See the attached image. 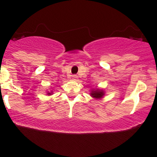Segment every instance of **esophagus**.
Instances as JSON below:
<instances>
[{
  "label": "esophagus",
  "instance_id": "1",
  "mask_svg": "<svg viewBox=\"0 0 157 157\" xmlns=\"http://www.w3.org/2000/svg\"><path fill=\"white\" fill-rule=\"evenodd\" d=\"M72 79H73V80H76L77 79V75H73L72 76Z\"/></svg>",
  "mask_w": 157,
  "mask_h": 157
}]
</instances>
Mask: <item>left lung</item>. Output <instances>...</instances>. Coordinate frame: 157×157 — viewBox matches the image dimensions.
<instances>
[{
	"label": "left lung",
	"instance_id": "left-lung-1",
	"mask_svg": "<svg viewBox=\"0 0 157 157\" xmlns=\"http://www.w3.org/2000/svg\"><path fill=\"white\" fill-rule=\"evenodd\" d=\"M104 95H105V92L102 90H99V89L92 90L91 93H90V96L95 99H101V98L103 97Z\"/></svg>",
	"mask_w": 157,
	"mask_h": 157
}]
</instances>
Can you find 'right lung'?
<instances>
[{"label": "right lung", "mask_w": 157, "mask_h": 157, "mask_svg": "<svg viewBox=\"0 0 157 157\" xmlns=\"http://www.w3.org/2000/svg\"><path fill=\"white\" fill-rule=\"evenodd\" d=\"M47 94H48V95H49V96H51V95H52V91H51V92H50V93H49V92H48V93H47Z\"/></svg>", "instance_id": "add662e5"}]
</instances>
